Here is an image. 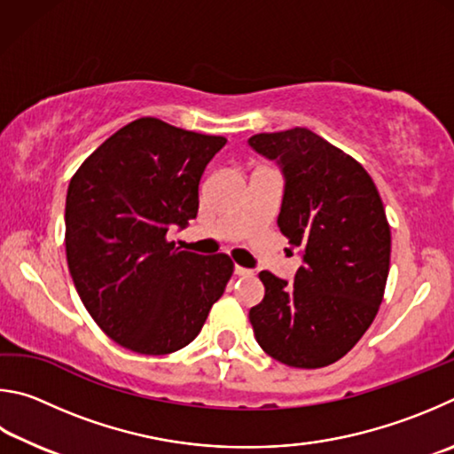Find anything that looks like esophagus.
<instances>
[{
    "mask_svg": "<svg viewBox=\"0 0 454 454\" xmlns=\"http://www.w3.org/2000/svg\"><path fill=\"white\" fill-rule=\"evenodd\" d=\"M235 275L237 277H253V275H255V271H253V269H247V267L235 265Z\"/></svg>",
    "mask_w": 454,
    "mask_h": 454,
    "instance_id": "1",
    "label": "esophagus"
}]
</instances>
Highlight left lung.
<instances>
[{"instance_id": "8db88e82", "label": "left lung", "mask_w": 454, "mask_h": 454, "mask_svg": "<svg viewBox=\"0 0 454 454\" xmlns=\"http://www.w3.org/2000/svg\"><path fill=\"white\" fill-rule=\"evenodd\" d=\"M249 145L279 163L277 225L303 253L293 283L259 273L265 297L249 311L253 333L275 361L327 367L359 343L383 301L391 261L383 201L359 161L307 127L257 133Z\"/></svg>"}]
</instances>
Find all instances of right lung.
<instances>
[{
  "label": "right lung",
  "instance_id": "obj_1",
  "mask_svg": "<svg viewBox=\"0 0 454 454\" xmlns=\"http://www.w3.org/2000/svg\"><path fill=\"white\" fill-rule=\"evenodd\" d=\"M219 135L141 117L111 135L69 181L66 253L93 321L117 345L169 355L193 340L233 275L227 255L167 241L197 217L199 181Z\"/></svg>",
  "mask_w": 454,
  "mask_h": 454
}]
</instances>
